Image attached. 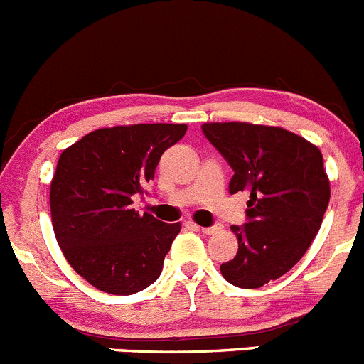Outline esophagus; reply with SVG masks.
Masks as SVG:
<instances>
[{
  "instance_id": "1",
  "label": "esophagus",
  "mask_w": 364,
  "mask_h": 364,
  "mask_svg": "<svg viewBox=\"0 0 364 364\" xmlns=\"http://www.w3.org/2000/svg\"><path fill=\"white\" fill-rule=\"evenodd\" d=\"M221 230V225H212V226H200V232L205 235H212V233H218Z\"/></svg>"
}]
</instances>
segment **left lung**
<instances>
[{
  "instance_id": "1",
  "label": "left lung",
  "mask_w": 364,
  "mask_h": 364,
  "mask_svg": "<svg viewBox=\"0 0 364 364\" xmlns=\"http://www.w3.org/2000/svg\"><path fill=\"white\" fill-rule=\"evenodd\" d=\"M205 138L233 170L230 194H250L235 258L221 274L240 289H260L289 272L318 233L329 205L322 154L282 127L246 122L201 125Z\"/></svg>"
}]
</instances>
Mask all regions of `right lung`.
<instances>
[{
    "instance_id": "right-lung-1",
    "label": "right lung",
    "mask_w": 364,
    "mask_h": 364,
    "mask_svg": "<svg viewBox=\"0 0 364 364\" xmlns=\"http://www.w3.org/2000/svg\"><path fill=\"white\" fill-rule=\"evenodd\" d=\"M186 124L97 129L65 149L51 182V219L68 264L90 285L131 296L152 285L181 223H163L132 208L146 193L164 150Z\"/></svg>"
}]
</instances>
